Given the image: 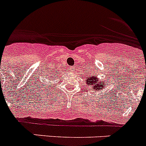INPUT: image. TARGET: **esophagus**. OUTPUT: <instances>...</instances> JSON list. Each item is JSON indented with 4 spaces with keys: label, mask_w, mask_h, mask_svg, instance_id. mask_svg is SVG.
Listing matches in <instances>:
<instances>
[{
    "label": "esophagus",
    "mask_w": 146,
    "mask_h": 146,
    "mask_svg": "<svg viewBox=\"0 0 146 146\" xmlns=\"http://www.w3.org/2000/svg\"><path fill=\"white\" fill-rule=\"evenodd\" d=\"M71 69H72V72H74V66H72V67H71Z\"/></svg>",
    "instance_id": "obj_1"
}]
</instances>
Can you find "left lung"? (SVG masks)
<instances>
[{"label":"left lung","mask_w":146,"mask_h":146,"mask_svg":"<svg viewBox=\"0 0 146 146\" xmlns=\"http://www.w3.org/2000/svg\"><path fill=\"white\" fill-rule=\"evenodd\" d=\"M85 80L86 81V85L89 88H91L93 91H102L104 88L105 82L102 80H98L97 76L89 75V77H85Z\"/></svg>","instance_id":"1"}]
</instances>
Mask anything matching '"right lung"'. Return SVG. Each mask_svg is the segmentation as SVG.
<instances>
[{
  "instance_id": "obj_1",
  "label": "right lung",
  "mask_w": 146,
  "mask_h": 146,
  "mask_svg": "<svg viewBox=\"0 0 146 146\" xmlns=\"http://www.w3.org/2000/svg\"><path fill=\"white\" fill-rule=\"evenodd\" d=\"M60 69H58L57 67H50L48 68V70L44 71V73H42V75H41L42 76V78H44V81L40 80V79H42V78H40V77L36 79L35 81L36 83L37 88L38 89L46 88L47 90H48L50 86H52L51 85H52L55 82L57 77H58V75H60Z\"/></svg>"
}]
</instances>
